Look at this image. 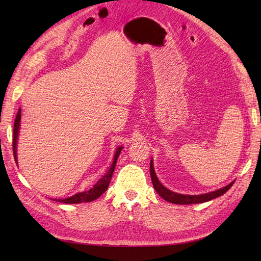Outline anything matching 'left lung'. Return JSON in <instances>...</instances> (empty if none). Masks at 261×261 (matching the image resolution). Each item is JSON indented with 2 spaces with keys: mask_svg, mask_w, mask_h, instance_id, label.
<instances>
[{
  "mask_svg": "<svg viewBox=\"0 0 261 261\" xmlns=\"http://www.w3.org/2000/svg\"><path fill=\"white\" fill-rule=\"evenodd\" d=\"M150 175H151V180H152V185L155 189V192L159 194L164 200H167L168 202L171 203H176V204H192V203H201V202H206L209 200H212L217 198V197L222 196L225 194L228 189L232 187L234 184V180L231 181L230 184L217 189L215 192H210L207 194H201V195H184V194H178L170 191L165 186L161 184V181L159 178L156 177V174L154 172L153 168V160H150Z\"/></svg>",
  "mask_w": 261,
  "mask_h": 261,
  "instance_id": "8db88e82",
  "label": "left lung"
}]
</instances>
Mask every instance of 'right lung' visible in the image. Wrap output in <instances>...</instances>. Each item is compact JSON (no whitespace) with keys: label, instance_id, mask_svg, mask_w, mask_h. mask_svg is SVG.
Returning <instances> with one entry per match:
<instances>
[{"label":"right lung","instance_id":"obj_1","mask_svg":"<svg viewBox=\"0 0 261 261\" xmlns=\"http://www.w3.org/2000/svg\"><path fill=\"white\" fill-rule=\"evenodd\" d=\"M20 115H21V109L18 110L16 118H15V123H14V138H13V151H14V158L15 161L17 162V140H18V135H19V128H20ZM123 149V146L117 147L115 149L114 152V156H113V162L112 164L110 165V168L108 170V172L106 174L102 176L96 184L93 185V187H91L90 189L86 192H82V193H77L73 196L68 197V198H63V199H54L55 201L59 202H63V203H81V202H89L92 201L94 199L99 198V197L103 194L108 187L110 181H111L113 172L115 169L116 165V161L118 159V155H120L121 151Z\"/></svg>","mask_w":261,"mask_h":261}]
</instances>
